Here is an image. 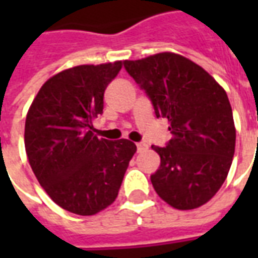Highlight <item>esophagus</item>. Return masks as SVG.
<instances>
[{
    "instance_id": "1",
    "label": "esophagus",
    "mask_w": 258,
    "mask_h": 258,
    "mask_svg": "<svg viewBox=\"0 0 258 258\" xmlns=\"http://www.w3.org/2000/svg\"><path fill=\"white\" fill-rule=\"evenodd\" d=\"M145 149H148V145H146V144H144V142H138V144H137V151L138 152H144Z\"/></svg>"
}]
</instances>
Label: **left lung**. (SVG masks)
<instances>
[{
	"instance_id": "1",
	"label": "left lung",
	"mask_w": 258,
	"mask_h": 258,
	"mask_svg": "<svg viewBox=\"0 0 258 258\" xmlns=\"http://www.w3.org/2000/svg\"><path fill=\"white\" fill-rule=\"evenodd\" d=\"M124 68L166 117L173 138L152 146L160 167L152 174L156 194L178 210L207 203L227 178L236 130L227 92L205 69L174 52H160Z\"/></svg>"
}]
</instances>
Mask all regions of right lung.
Returning <instances> with one entry per match:
<instances>
[{
    "label": "right lung",
    "mask_w": 258,
    "mask_h": 258,
    "mask_svg": "<svg viewBox=\"0 0 258 258\" xmlns=\"http://www.w3.org/2000/svg\"><path fill=\"white\" fill-rule=\"evenodd\" d=\"M121 66L116 60L59 72L44 83L26 116L25 148L33 173L56 205L79 216L112 205L137 152L128 140H99L92 125Z\"/></svg>",
    "instance_id": "add662e5"
}]
</instances>
